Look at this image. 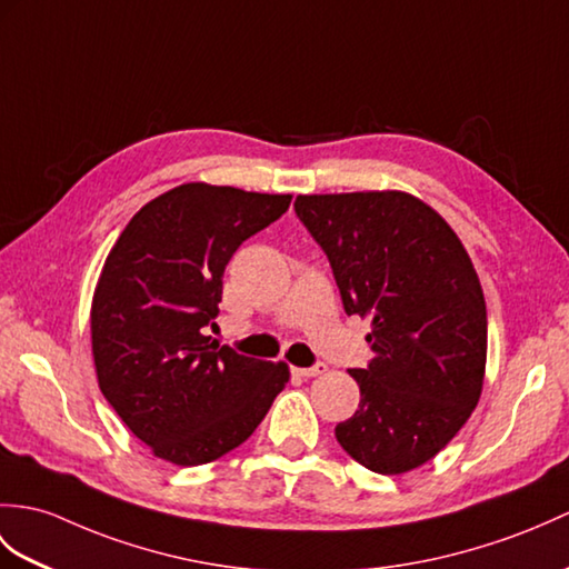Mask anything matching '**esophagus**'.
<instances>
[{"instance_id": "34e87169", "label": "esophagus", "mask_w": 569, "mask_h": 569, "mask_svg": "<svg viewBox=\"0 0 569 569\" xmlns=\"http://www.w3.org/2000/svg\"><path fill=\"white\" fill-rule=\"evenodd\" d=\"M293 373H298L302 378H317V376H325L327 373V366L325 363H315L310 368H293Z\"/></svg>"}]
</instances>
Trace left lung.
I'll return each instance as SVG.
<instances>
[{
    "mask_svg": "<svg viewBox=\"0 0 569 569\" xmlns=\"http://www.w3.org/2000/svg\"><path fill=\"white\" fill-rule=\"evenodd\" d=\"M296 213L332 263L347 315L371 320L373 361L349 371L361 402L337 441L380 475L425 466L485 382L487 308L463 242L407 191L298 196Z\"/></svg>",
    "mask_w": 569,
    "mask_h": 569,
    "instance_id": "8db88e82",
    "label": "left lung"
}]
</instances>
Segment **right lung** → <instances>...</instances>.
<instances>
[{
  "label": "right lung",
  "mask_w": 569,
  "mask_h": 569,
  "mask_svg": "<svg viewBox=\"0 0 569 569\" xmlns=\"http://www.w3.org/2000/svg\"><path fill=\"white\" fill-rule=\"evenodd\" d=\"M290 198L181 183L144 203L106 257L89 312L99 390L157 458L203 466L224 456L286 388V361L220 347L206 327L237 247Z\"/></svg>",
  "instance_id": "add662e5"
}]
</instances>
